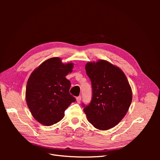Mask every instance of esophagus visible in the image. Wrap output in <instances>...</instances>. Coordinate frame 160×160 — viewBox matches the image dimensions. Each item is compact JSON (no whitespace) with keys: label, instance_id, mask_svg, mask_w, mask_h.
Listing matches in <instances>:
<instances>
[{"label":"esophagus","instance_id":"1","mask_svg":"<svg viewBox=\"0 0 160 160\" xmlns=\"http://www.w3.org/2000/svg\"><path fill=\"white\" fill-rule=\"evenodd\" d=\"M81 96H79V97H77V98H76V101H77V102L78 103H80V101H81Z\"/></svg>","mask_w":160,"mask_h":160}]
</instances>
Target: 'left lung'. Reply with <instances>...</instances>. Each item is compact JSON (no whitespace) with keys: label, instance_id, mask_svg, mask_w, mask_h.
<instances>
[{"label":"left lung","instance_id":"obj_1","mask_svg":"<svg viewBox=\"0 0 160 160\" xmlns=\"http://www.w3.org/2000/svg\"><path fill=\"white\" fill-rule=\"evenodd\" d=\"M85 70L93 89L91 103L83 109L88 122L99 130L114 128L126 115L132 101L127 77L118 67L102 59L88 62Z\"/></svg>","mask_w":160,"mask_h":160}]
</instances>
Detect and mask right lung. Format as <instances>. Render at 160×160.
Masks as SVG:
<instances>
[{"mask_svg":"<svg viewBox=\"0 0 160 160\" xmlns=\"http://www.w3.org/2000/svg\"><path fill=\"white\" fill-rule=\"evenodd\" d=\"M72 62L63 63L59 57L45 61L34 70L26 87V101L33 118L38 123L50 126L63 118L65 109L75 98L69 93Z\"/></svg>","mask_w":160,"mask_h":160,"instance_id":"1","label":"right lung"}]
</instances>
